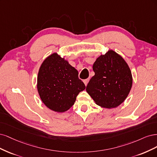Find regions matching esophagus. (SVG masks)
<instances>
[{
	"mask_svg": "<svg viewBox=\"0 0 157 157\" xmlns=\"http://www.w3.org/2000/svg\"><path fill=\"white\" fill-rule=\"evenodd\" d=\"M89 79H85V80L83 81V82H84L85 86L87 85V83H88V82H89Z\"/></svg>",
	"mask_w": 157,
	"mask_h": 157,
	"instance_id": "1",
	"label": "esophagus"
}]
</instances>
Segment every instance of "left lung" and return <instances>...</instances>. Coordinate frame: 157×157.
<instances>
[{"mask_svg": "<svg viewBox=\"0 0 157 157\" xmlns=\"http://www.w3.org/2000/svg\"><path fill=\"white\" fill-rule=\"evenodd\" d=\"M94 75L86 87L95 103L105 108H115L128 97L132 76L127 63L120 55L109 50L98 57L93 66Z\"/></svg>", "mask_w": 157, "mask_h": 157, "instance_id": "8db88e82", "label": "left lung"}]
</instances>
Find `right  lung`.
<instances>
[{
    "instance_id": "right-lung-1",
    "label": "right lung",
    "mask_w": 157,
    "mask_h": 157,
    "mask_svg": "<svg viewBox=\"0 0 157 157\" xmlns=\"http://www.w3.org/2000/svg\"><path fill=\"white\" fill-rule=\"evenodd\" d=\"M85 85L78 72L57 53L45 59L39 69L37 89L43 103L51 110L64 112L74 104Z\"/></svg>"
}]
</instances>
